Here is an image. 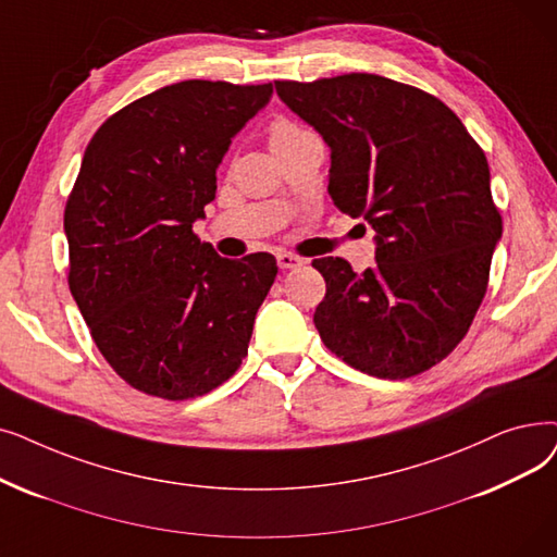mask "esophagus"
Masks as SVG:
<instances>
[{
    "instance_id": "1",
    "label": "esophagus",
    "mask_w": 557,
    "mask_h": 557,
    "mask_svg": "<svg viewBox=\"0 0 557 557\" xmlns=\"http://www.w3.org/2000/svg\"><path fill=\"white\" fill-rule=\"evenodd\" d=\"M277 265H280V269H284V271H288V269H300L302 259H300L298 255H292V252H280V255H277Z\"/></svg>"
}]
</instances>
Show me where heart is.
Here are the masks:
<instances>
[{"mask_svg": "<svg viewBox=\"0 0 557 557\" xmlns=\"http://www.w3.org/2000/svg\"><path fill=\"white\" fill-rule=\"evenodd\" d=\"M305 132H309V129H305V127L298 125V123H292V120H275V123H273L271 129H269V143H271V148L275 150L277 145L294 140L296 136H300V134H305Z\"/></svg>", "mask_w": 557, "mask_h": 557, "instance_id": "obj_1", "label": "heart"}]
</instances>
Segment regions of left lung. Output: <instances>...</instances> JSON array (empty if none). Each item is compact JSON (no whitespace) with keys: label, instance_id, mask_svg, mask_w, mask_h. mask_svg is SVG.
<instances>
[{"label":"left lung","instance_id":"obj_1","mask_svg":"<svg viewBox=\"0 0 557 557\" xmlns=\"http://www.w3.org/2000/svg\"><path fill=\"white\" fill-rule=\"evenodd\" d=\"M275 90L330 145L334 207L377 234V265L361 275L342 257L311 261L325 277L313 313L323 344L384 380L440 364L487 294L503 232L485 152L417 86L350 72Z\"/></svg>","mask_w":557,"mask_h":557}]
</instances>
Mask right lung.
<instances>
[{"label":"right lung","instance_id":"right-lung-1","mask_svg":"<svg viewBox=\"0 0 557 557\" xmlns=\"http://www.w3.org/2000/svg\"><path fill=\"white\" fill-rule=\"evenodd\" d=\"M273 86L188 79L109 115L92 134L63 227L67 286L111 369L163 400L230 380L269 296V252L215 255L193 232L215 168Z\"/></svg>","mask_w":557,"mask_h":557}]
</instances>
